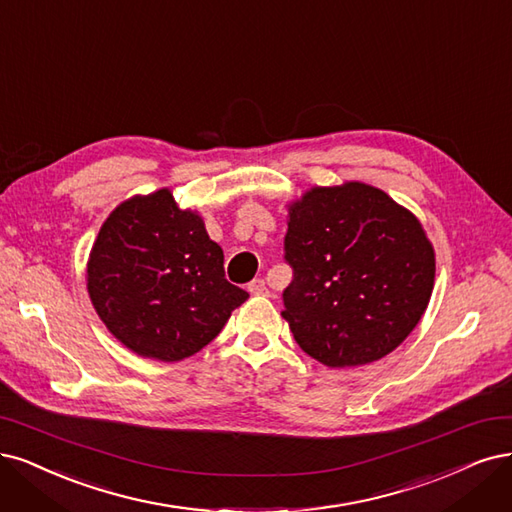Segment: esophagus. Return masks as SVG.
<instances>
[{"label": "esophagus", "mask_w": 512, "mask_h": 512, "mask_svg": "<svg viewBox=\"0 0 512 512\" xmlns=\"http://www.w3.org/2000/svg\"><path fill=\"white\" fill-rule=\"evenodd\" d=\"M248 292L250 294H267V284H264V279H252L248 284Z\"/></svg>", "instance_id": "34e87169"}]
</instances>
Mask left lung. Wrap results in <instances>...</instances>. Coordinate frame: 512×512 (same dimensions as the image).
I'll use <instances>...</instances> for the list:
<instances>
[{
    "mask_svg": "<svg viewBox=\"0 0 512 512\" xmlns=\"http://www.w3.org/2000/svg\"><path fill=\"white\" fill-rule=\"evenodd\" d=\"M281 294L294 341L330 368L394 351L424 315L434 250L419 220L360 182L313 188L290 207Z\"/></svg>",
    "mask_w": 512,
    "mask_h": 512,
    "instance_id": "1",
    "label": "left lung"
}]
</instances>
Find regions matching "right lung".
<instances>
[{"label":"right lung","instance_id":"1","mask_svg":"<svg viewBox=\"0 0 512 512\" xmlns=\"http://www.w3.org/2000/svg\"><path fill=\"white\" fill-rule=\"evenodd\" d=\"M88 294L114 337L135 354L178 362L197 354L248 292L224 277V254L203 220L167 188L118 205L88 260Z\"/></svg>","mask_w":512,"mask_h":512}]
</instances>
